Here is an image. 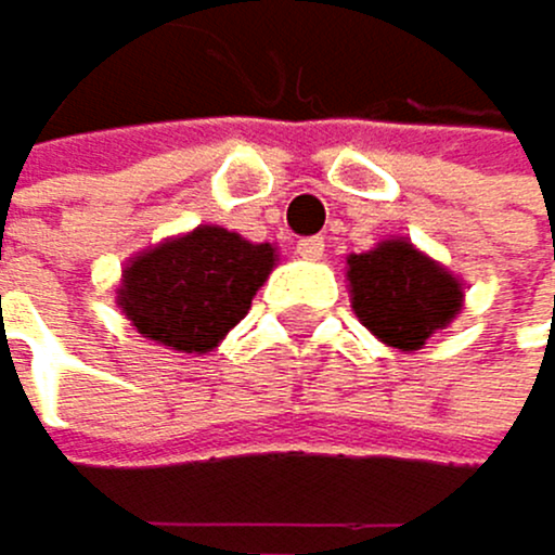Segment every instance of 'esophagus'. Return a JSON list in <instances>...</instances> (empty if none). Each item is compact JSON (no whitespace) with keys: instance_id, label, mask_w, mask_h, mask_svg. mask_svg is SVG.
Here are the masks:
<instances>
[{"instance_id":"esophagus-1","label":"esophagus","mask_w":555,"mask_h":555,"mask_svg":"<svg viewBox=\"0 0 555 555\" xmlns=\"http://www.w3.org/2000/svg\"><path fill=\"white\" fill-rule=\"evenodd\" d=\"M297 255L307 258V262H318L324 255V237H300L297 241Z\"/></svg>"}]
</instances>
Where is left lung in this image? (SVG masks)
<instances>
[{
  "mask_svg": "<svg viewBox=\"0 0 555 555\" xmlns=\"http://www.w3.org/2000/svg\"><path fill=\"white\" fill-rule=\"evenodd\" d=\"M348 286L356 318L400 352L422 348L463 310V283L404 237L348 255Z\"/></svg>",
  "mask_w": 555,
  "mask_h": 555,
  "instance_id": "8db88e82",
  "label": "left lung"
}]
</instances>
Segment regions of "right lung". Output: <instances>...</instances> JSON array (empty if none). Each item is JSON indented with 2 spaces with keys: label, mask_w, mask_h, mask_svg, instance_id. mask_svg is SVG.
<instances>
[{
  "label": "right lung",
  "mask_w": 555,
  "mask_h": 555,
  "mask_svg": "<svg viewBox=\"0 0 555 555\" xmlns=\"http://www.w3.org/2000/svg\"><path fill=\"white\" fill-rule=\"evenodd\" d=\"M272 266V245L199 223L130 258L116 304L144 338L176 352H210L248 314Z\"/></svg>",
  "instance_id": "obj_1"
}]
</instances>
